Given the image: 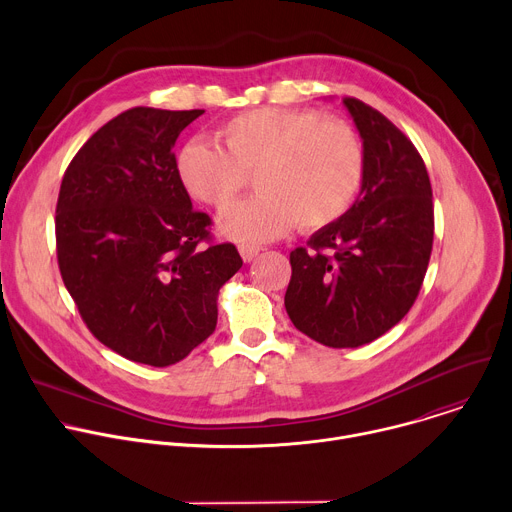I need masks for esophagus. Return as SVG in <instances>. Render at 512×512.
<instances>
[{
    "mask_svg": "<svg viewBox=\"0 0 512 512\" xmlns=\"http://www.w3.org/2000/svg\"><path fill=\"white\" fill-rule=\"evenodd\" d=\"M259 247H255V245H241L239 247V253H241V257H243V261L245 263H251L257 255H259Z\"/></svg>",
    "mask_w": 512,
    "mask_h": 512,
    "instance_id": "esophagus-1",
    "label": "esophagus"
}]
</instances>
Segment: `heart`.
I'll use <instances>...</instances> for the list:
<instances>
[{"label":"heart","instance_id":"b5f03b06","mask_svg":"<svg viewBox=\"0 0 512 512\" xmlns=\"http://www.w3.org/2000/svg\"><path fill=\"white\" fill-rule=\"evenodd\" d=\"M221 137L227 152L206 139L186 143L178 176L200 202L227 208L255 172L259 192L218 221L233 241H273L298 223L306 231L322 229L344 216L358 194L362 143L342 119L312 109L261 107L229 119Z\"/></svg>","mask_w":512,"mask_h":512}]
</instances>
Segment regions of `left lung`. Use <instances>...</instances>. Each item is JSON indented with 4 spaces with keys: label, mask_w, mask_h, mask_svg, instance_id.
I'll use <instances>...</instances> for the list:
<instances>
[{
    "label": "left lung",
    "mask_w": 512,
    "mask_h": 512,
    "mask_svg": "<svg viewBox=\"0 0 512 512\" xmlns=\"http://www.w3.org/2000/svg\"><path fill=\"white\" fill-rule=\"evenodd\" d=\"M364 154L354 204L289 253L285 310L294 326L330 348L369 344L399 324L421 289L433 202L415 145L383 113L342 99Z\"/></svg>",
    "instance_id": "8db88e82"
}]
</instances>
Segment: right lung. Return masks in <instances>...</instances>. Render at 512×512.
<instances>
[{"label": "right lung", "mask_w": 512, "mask_h": 512, "mask_svg": "<svg viewBox=\"0 0 512 512\" xmlns=\"http://www.w3.org/2000/svg\"><path fill=\"white\" fill-rule=\"evenodd\" d=\"M202 109L133 107L68 164L56 202L62 281L93 336L127 360L170 367L216 328V298L243 265L192 208L174 143Z\"/></svg>", "instance_id": "1"}]
</instances>
